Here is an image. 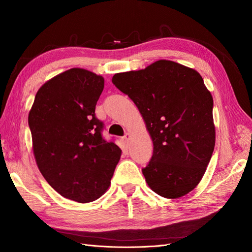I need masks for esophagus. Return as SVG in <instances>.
<instances>
[{
	"label": "esophagus",
	"mask_w": 252,
	"mask_h": 252,
	"mask_svg": "<svg viewBox=\"0 0 252 252\" xmlns=\"http://www.w3.org/2000/svg\"><path fill=\"white\" fill-rule=\"evenodd\" d=\"M129 140H130V133H126L125 136L122 137V141L126 144V145H127V142H129Z\"/></svg>",
	"instance_id": "obj_1"
}]
</instances>
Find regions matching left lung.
<instances>
[{
  "label": "left lung",
  "instance_id": "obj_1",
  "mask_svg": "<svg viewBox=\"0 0 252 252\" xmlns=\"http://www.w3.org/2000/svg\"><path fill=\"white\" fill-rule=\"evenodd\" d=\"M112 83L134 101L154 154L142 170L164 198L185 196L199 184L216 144L213 98L195 69L160 60L145 69L116 73Z\"/></svg>",
  "mask_w": 252,
  "mask_h": 252
}]
</instances>
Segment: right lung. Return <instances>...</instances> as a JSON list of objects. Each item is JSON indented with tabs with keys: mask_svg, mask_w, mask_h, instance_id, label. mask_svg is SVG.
<instances>
[{
	"mask_svg": "<svg viewBox=\"0 0 252 252\" xmlns=\"http://www.w3.org/2000/svg\"><path fill=\"white\" fill-rule=\"evenodd\" d=\"M104 78L71 68L36 92L28 122L35 162L58 194L80 203L94 201L108 189L121 149L101 136L95 106Z\"/></svg>",
	"mask_w": 252,
	"mask_h": 252,
	"instance_id": "add662e5",
	"label": "right lung"
}]
</instances>
